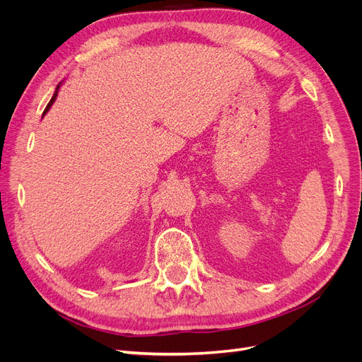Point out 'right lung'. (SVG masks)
Segmentation results:
<instances>
[{"instance_id": "obj_1", "label": "right lung", "mask_w": 362, "mask_h": 362, "mask_svg": "<svg viewBox=\"0 0 362 362\" xmlns=\"http://www.w3.org/2000/svg\"><path fill=\"white\" fill-rule=\"evenodd\" d=\"M57 89H59V86H57ZM56 98H57V90H56V93H54V96L51 98V101L48 103V105H47V108H45V112H43V115H45V113L49 110V107L52 105V103H54V101H56Z\"/></svg>"}]
</instances>
